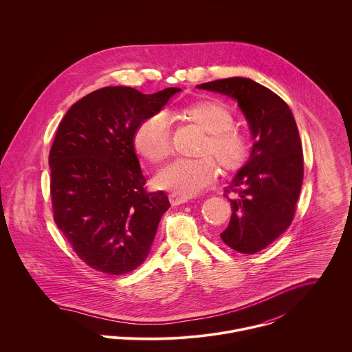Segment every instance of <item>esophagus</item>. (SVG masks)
I'll use <instances>...</instances> for the list:
<instances>
[{"label":"esophagus","mask_w":352,"mask_h":352,"mask_svg":"<svg viewBox=\"0 0 352 352\" xmlns=\"http://www.w3.org/2000/svg\"><path fill=\"white\" fill-rule=\"evenodd\" d=\"M169 201L172 203V206H179V204L187 203L188 198H186V197H179V195H176V194H170V195H169Z\"/></svg>","instance_id":"esophagus-1"}]
</instances>
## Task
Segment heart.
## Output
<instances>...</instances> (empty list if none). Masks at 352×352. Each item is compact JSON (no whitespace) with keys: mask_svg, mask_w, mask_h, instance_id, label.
<instances>
[{"mask_svg":"<svg viewBox=\"0 0 352 352\" xmlns=\"http://www.w3.org/2000/svg\"><path fill=\"white\" fill-rule=\"evenodd\" d=\"M177 115L204 133L198 151L201 157L176 160L165 166L155 179L160 188L188 198L217 180L219 168L213 156L228 173H236L247 164L251 153L250 141L233 129L234 119L226 107L215 101H192L179 108ZM133 145L151 164L164 162L172 153L165 113L145 118L134 131Z\"/></svg>","mask_w":352,"mask_h":352,"instance_id":"1","label":"heart"}]
</instances>
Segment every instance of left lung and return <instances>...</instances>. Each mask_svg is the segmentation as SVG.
Masks as SVG:
<instances>
[{
    "label": "left lung",
    "mask_w": 352,
    "mask_h": 352,
    "mask_svg": "<svg viewBox=\"0 0 352 352\" xmlns=\"http://www.w3.org/2000/svg\"><path fill=\"white\" fill-rule=\"evenodd\" d=\"M237 101L251 130V155L226 194L237 192L232 218L221 233L232 250L253 254L272 244L292 225L301 192L303 154L289 105L251 78L232 77L198 85Z\"/></svg>",
    "instance_id": "obj_1"
}]
</instances>
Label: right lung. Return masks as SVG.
I'll use <instances>...</instances> for the list:
<instances>
[{"label":"right lung","mask_w":352,"mask_h":352,"mask_svg":"<svg viewBox=\"0 0 352 352\" xmlns=\"http://www.w3.org/2000/svg\"><path fill=\"white\" fill-rule=\"evenodd\" d=\"M180 91L105 87L74 102L59 123L49 155L54 221L96 271L127 274L151 252L170 204L162 191L145 190L133 135Z\"/></svg>","instance_id":"add662e5"}]
</instances>
